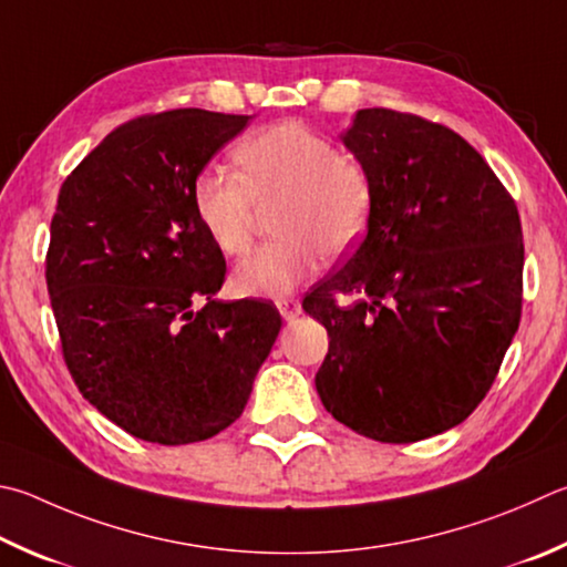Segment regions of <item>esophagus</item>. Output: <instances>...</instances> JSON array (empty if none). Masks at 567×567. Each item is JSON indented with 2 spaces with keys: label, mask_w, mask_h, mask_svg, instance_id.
Instances as JSON below:
<instances>
[{
  "label": "esophagus",
  "mask_w": 567,
  "mask_h": 567,
  "mask_svg": "<svg viewBox=\"0 0 567 567\" xmlns=\"http://www.w3.org/2000/svg\"><path fill=\"white\" fill-rule=\"evenodd\" d=\"M277 310H280L282 319H287V322H292V319H297L302 315V305L295 300V297H280V300L275 302Z\"/></svg>",
  "instance_id": "1"
}]
</instances>
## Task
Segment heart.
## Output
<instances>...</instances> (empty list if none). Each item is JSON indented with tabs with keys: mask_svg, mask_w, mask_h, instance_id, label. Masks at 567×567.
Returning a JSON list of instances; mask_svg holds the SVG:
<instances>
[{
	"mask_svg": "<svg viewBox=\"0 0 567 567\" xmlns=\"http://www.w3.org/2000/svg\"><path fill=\"white\" fill-rule=\"evenodd\" d=\"M240 173L208 166L190 185L193 213L225 255L250 250L260 208L280 205L275 235L233 272L240 295L282 297L327 257L354 248L372 210V181L362 163L339 156L332 141L297 121L255 131L235 151Z\"/></svg>",
	"mask_w": 567,
	"mask_h": 567,
	"instance_id": "heart-1",
	"label": "heart"
}]
</instances>
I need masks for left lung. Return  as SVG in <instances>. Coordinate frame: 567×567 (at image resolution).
<instances>
[{
	"instance_id": "1",
	"label": "left lung",
	"mask_w": 567,
	"mask_h": 567,
	"mask_svg": "<svg viewBox=\"0 0 567 567\" xmlns=\"http://www.w3.org/2000/svg\"><path fill=\"white\" fill-rule=\"evenodd\" d=\"M342 141L372 210L362 245L302 302L329 334L315 386L357 434L411 444L461 424L498 374L520 322L518 208L441 123L362 109Z\"/></svg>"
}]
</instances>
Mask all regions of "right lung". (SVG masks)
Listing matches in <instances>:
<instances>
[{
  "label": "right lung",
  "mask_w": 567,
  "mask_h": 567,
  "mask_svg": "<svg viewBox=\"0 0 567 567\" xmlns=\"http://www.w3.org/2000/svg\"><path fill=\"white\" fill-rule=\"evenodd\" d=\"M250 116L176 109L123 123L59 190L47 287L71 377L89 404L151 444L228 429L282 319L220 302L225 257L190 185Z\"/></svg>",
  "instance_id": "add662e5"
}]
</instances>
